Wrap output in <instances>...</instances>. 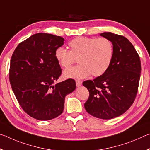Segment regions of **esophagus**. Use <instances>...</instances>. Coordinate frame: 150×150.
<instances>
[{
    "mask_svg": "<svg viewBox=\"0 0 150 150\" xmlns=\"http://www.w3.org/2000/svg\"><path fill=\"white\" fill-rule=\"evenodd\" d=\"M75 82H76V85H77V87H80V86L82 85V81L81 80H76Z\"/></svg>",
    "mask_w": 150,
    "mask_h": 150,
    "instance_id": "1",
    "label": "esophagus"
}]
</instances>
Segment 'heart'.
<instances>
[{"instance_id": "b5f03b06", "label": "heart", "mask_w": 150, "mask_h": 150, "mask_svg": "<svg viewBox=\"0 0 150 150\" xmlns=\"http://www.w3.org/2000/svg\"><path fill=\"white\" fill-rule=\"evenodd\" d=\"M69 51L58 47L55 57L61 67L67 68L78 60L79 65L63 72L65 78L83 79L91 73L94 77L103 75L110 67L114 57L112 42L106 38L79 36L68 43Z\"/></svg>"}]
</instances>
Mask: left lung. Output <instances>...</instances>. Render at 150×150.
<instances>
[{"mask_svg":"<svg viewBox=\"0 0 150 150\" xmlns=\"http://www.w3.org/2000/svg\"><path fill=\"white\" fill-rule=\"evenodd\" d=\"M100 35L112 42L114 57L103 75L83 83L89 92L85 108L96 118L110 120L122 115L134 102L141 63L136 49L126 38L112 32Z\"/></svg>","mask_w":150,"mask_h":150,"instance_id":"8db88e82","label":"left lung"}]
</instances>
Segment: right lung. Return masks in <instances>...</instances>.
Segmentation results:
<instances>
[{
  "label": "right lung",
  "instance_id": "add662e5",
  "mask_svg": "<svg viewBox=\"0 0 150 150\" xmlns=\"http://www.w3.org/2000/svg\"><path fill=\"white\" fill-rule=\"evenodd\" d=\"M63 44L62 37L38 33L20 43L12 55V89L25 112L37 120H52L62 115L65 96L76 88L73 79L54 85L62 74L55 51Z\"/></svg>",
  "mask_w": 150,
  "mask_h": 150
}]
</instances>
